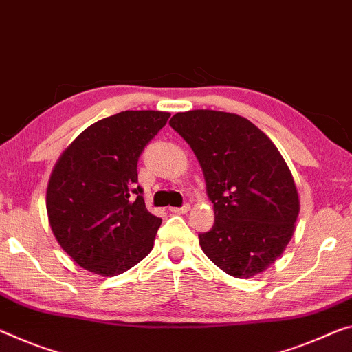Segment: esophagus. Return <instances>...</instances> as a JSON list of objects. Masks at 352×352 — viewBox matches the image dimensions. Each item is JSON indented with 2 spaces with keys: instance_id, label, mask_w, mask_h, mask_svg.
Masks as SVG:
<instances>
[{
  "instance_id": "1",
  "label": "esophagus",
  "mask_w": 352,
  "mask_h": 352,
  "mask_svg": "<svg viewBox=\"0 0 352 352\" xmlns=\"http://www.w3.org/2000/svg\"><path fill=\"white\" fill-rule=\"evenodd\" d=\"M170 210L173 214H187L190 210V204H184L182 208H171Z\"/></svg>"
}]
</instances>
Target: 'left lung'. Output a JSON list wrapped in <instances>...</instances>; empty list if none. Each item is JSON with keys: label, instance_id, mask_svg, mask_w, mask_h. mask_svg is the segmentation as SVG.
Listing matches in <instances>:
<instances>
[{"label": "left lung", "instance_id": "left-lung-1", "mask_svg": "<svg viewBox=\"0 0 352 352\" xmlns=\"http://www.w3.org/2000/svg\"><path fill=\"white\" fill-rule=\"evenodd\" d=\"M170 126L197 155L214 204L212 230L198 236L204 255L231 277L264 272L289 244L300 210L277 146L234 113H176Z\"/></svg>", "mask_w": 352, "mask_h": 352}]
</instances>
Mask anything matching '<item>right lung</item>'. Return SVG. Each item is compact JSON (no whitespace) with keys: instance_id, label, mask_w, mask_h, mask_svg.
Here are the masks:
<instances>
[{"instance_id":"1","label":"right lung","mask_w":352,"mask_h":352,"mask_svg":"<svg viewBox=\"0 0 352 352\" xmlns=\"http://www.w3.org/2000/svg\"><path fill=\"white\" fill-rule=\"evenodd\" d=\"M168 118L121 111L91 124L59 155L47 186L48 223L80 267L115 277L153 250L162 219L146 209L137 164Z\"/></svg>"}]
</instances>
